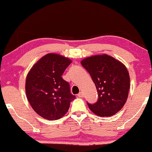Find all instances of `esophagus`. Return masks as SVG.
<instances>
[{
    "mask_svg": "<svg viewBox=\"0 0 152 152\" xmlns=\"http://www.w3.org/2000/svg\"><path fill=\"white\" fill-rule=\"evenodd\" d=\"M83 93H82V92H79V93H78V96L80 97V98H81V97H83Z\"/></svg>",
    "mask_w": 152,
    "mask_h": 152,
    "instance_id": "34e87169",
    "label": "esophagus"
}]
</instances>
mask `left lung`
Segmentation results:
<instances>
[{"label": "left lung", "mask_w": 152, "mask_h": 152, "mask_svg": "<svg viewBox=\"0 0 152 152\" xmlns=\"http://www.w3.org/2000/svg\"><path fill=\"white\" fill-rule=\"evenodd\" d=\"M81 64L89 73L98 92L96 102H87L91 111L102 117L116 114L126 103L130 88L126 66L106 54L88 57Z\"/></svg>", "instance_id": "obj_1"}]
</instances>
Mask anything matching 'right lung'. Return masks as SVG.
<instances>
[{"label":"right lung","instance_id":"right-lung-1","mask_svg":"<svg viewBox=\"0 0 152 152\" xmlns=\"http://www.w3.org/2000/svg\"><path fill=\"white\" fill-rule=\"evenodd\" d=\"M71 63L70 59L55 53L44 56L27 75L26 92L33 109L41 117L57 120L64 116L76 96L70 85L61 76Z\"/></svg>","mask_w":152,"mask_h":152}]
</instances>
